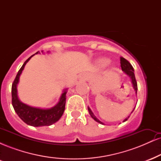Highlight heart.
<instances>
[{
    "instance_id": "heart-1",
    "label": "heart",
    "mask_w": 161,
    "mask_h": 161,
    "mask_svg": "<svg viewBox=\"0 0 161 161\" xmlns=\"http://www.w3.org/2000/svg\"><path fill=\"white\" fill-rule=\"evenodd\" d=\"M101 64H102V65H105V64H108V60H107V59H101Z\"/></svg>"
}]
</instances>
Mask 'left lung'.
Returning <instances> with one entry per match:
<instances>
[{"label": "left lung", "mask_w": 161, "mask_h": 161, "mask_svg": "<svg viewBox=\"0 0 161 161\" xmlns=\"http://www.w3.org/2000/svg\"><path fill=\"white\" fill-rule=\"evenodd\" d=\"M120 66H121V68H122V70H123V71L124 72L125 74L128 75L130 77L131 81H132V85H133V88H134L135 91H136V93L137 94V90H138L137 82H136V77H135L134 69H133V67H132V66L131 65V64L128 61V60H125V59L123 58V57H120ZM88 112H89L90 115H91L92 117L93 118V119H95L96 122H97V123H101V124H104V123H103L102 122H101L98 119H97V118H96V116L94 115V114H93V113H92V111L91 110V109H90L89 108H88ZM133 110H132V112H133ZM129 116H128V117H127V118H125L124 120H123V122L126 121L127 119H129Z\"/></svg>", "instance_id": "left-lung-1"}]
</instances>
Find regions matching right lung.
<instances>
[{
	"label": "right lung",
	"instance_id": "1",
	"mask_svg": "<svg viewBox=\"0 0 161 161\" xmlns=\"http://www.w3.org/2000/svg\"><path fill=\"white\" fill-rule=\"evenodd\" d=\"M38 53V51L36 53ZM35 54H33L32 56H31L25 60L23 65L18 71L17 75L13 82L12 90H11L12 104L14 110L19 116V117L26 124L35 127L51 125L58 121L64 114V110H65L66 94L67 92H66L67 89L64 90L62 93L59 102L54 107L49 109H42L29 106V105L21 102L17 96V88H17V84L19 83L20 75H21L25 64Z\"/></svg>",
	"mask_w": 161,
	"mask_h": 161
}]
</instances>
